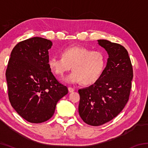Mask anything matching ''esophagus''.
<instances>
[{"label":"esophagus","instance_id":"34e87169","mask_svg":"<svg viewBox=\"0 0 148 148\" xmlns=\"http://www.w3.org/2000/svg\"><path fill=\"white\" fill-rule=\"evenodd\" d=\"M68 89H69V91L70 92H72L74 91V89L72 88V87H68Z\"/></svg>","mask_w":148,"mask_h":148}]
</instances>
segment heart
<instances>
[{
  "label": "heart",
  "instance_id": "heart-1",
  "mask_svg": "<svg viewBox=\"0 0 148 148\" xmlns=\"http://www.w3.org/2000/svg\"><path fill=\"white\" fill-rule=\"evenodd\" d=\"M61 57H52L48 66L53 73L62 76L71 69V74L64 78L70 84L81 83L91 86L100 79L105 66V58L102 52L86 47L74 46L66 47L61 52Z\"/></svg>",
  "mask_w": 148,
  "mask_h": 148
}]
</instances>
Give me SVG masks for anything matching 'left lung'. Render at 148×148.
<instances>
[{"label": "left lung", "instance_id": "obj_1", "mask_svg": "<svg viewBox=\"0 0 148 148\" xmlns=\"http://www.w3.org/2000/svg\"><path fill=\"white\" fill-rule=\"evenodd\" d=\"M109 58L96 83L78 90L79 114L89 125L100 126L116 117L129 101L133 70L128 51L117 43L99 40Z\"/></svg>", "mask_w": 148, "mask_h": 148}]
</instances>
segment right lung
<instances>
[{"mask_svg": "<svg viewBox=\"0 0 148 148\" xmlns=\"http://www.w3.org/2000/svg\"><path fill=\"white\" fill-rule=\"evenodd\" d=\"M51 46L49 40L40 37L19 42L6 69L10 102L20 116L32 123L51 118L57 102L68 93L48 66Z\"/></svg>", "mask_w": 148, "mask_h": 148, "instance_id": "obj_1", "label": "right lung"}]
</instances>
